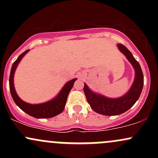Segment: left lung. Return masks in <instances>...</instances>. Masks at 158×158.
I'll return each mask as SVG.
<instances>
[{
  "label": "left lung",
  "instance_id": "1",
  "mask_svg": "<svg viewBox=\"0 0 158 158\" xmlns=\"http://www.w3.org/2000/svg\"><path fill=\"white\" fill-rule=\"evenodd\" d=\"M117 46L119 50L126 56L127 59L133 65L135 70V79L129 91L125 96L117 99H109L94 94L88 88L86 84H85L84 93L90 108L95 112L102 115L115 116L127 111L135 104L143 90L144 79L139 62L136 60L126 47L122 44H119Z\"/></svg>",
  "mask_w": 158,
  "mask_h": 158
}]
</instances>
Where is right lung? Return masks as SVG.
<instances>
[{
	"instance_id": "1",
	"label": "right lung",
	"mask_w": 158,
	"mask_h": 158,
	"mask_svg": "<svg viewBox=\"0 0 158 158\" xmlns=\"http://www.w3.org/2000/svg\"><path fill=\"white\" fill-rule=\"evenodd\" d=\"M28 51L29 50H27L23 53H21L19 56V58L14 61L12 66L10 75V89L11 95H12L13 100L15 101V104L29 115L32 116L35 118H51V117L61 114L64 110L68 94L73 88L74 82L77 80V79H73L67 82L64 88L61 89L60 93L59 94V95L51 101L39 105H31L24 102L20 99L16 94L13 84V76L19 61Z\"/></svg>"
}]
</instances>
